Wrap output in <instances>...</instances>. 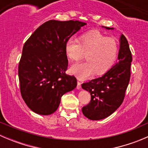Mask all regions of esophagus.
I'll return each mask as SVG.
<instances>
[{
  "label": "esophagus",
  "instance_id": "1",
  "mask_svg": "<svg viewBox=\"0 0 148 148\" xmlns=\"http://www.w3.org/2000/svg\"><path fill=\"white\" fill-rule=\"evenodd\" d=\"M77 89H78V90H79V89H81V83H80L79 82H77Z\"/></svg>",
  "mask_w": 148,
  "mask_h": 148
}]
</instances>
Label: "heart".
<instances>
[{"label": "heart", "instance_id": "obj_1", "mask_svg": "<svg viewBox=\"0 0 148 148\" xmlns=\"http://www.w3.org/2000/svg\"><path fill=\"white\" fill-rule=\"evenodd\" d=\"M79 41L70 38L65 43V53L71 61H78L86 53V62L73 64L72 74L84 80L96 73L102 75L115 63L118 54V44L112 38H107L98 31H91L80 36Z\"/></svg>", "mask_w": 148, "mask_h": 148}]
</instances>
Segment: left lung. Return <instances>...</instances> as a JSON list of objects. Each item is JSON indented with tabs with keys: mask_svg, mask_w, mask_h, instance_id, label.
<instances>
[{
	"mask_svg": "<svg viewBox=\"0 0 148 148\" xmlns=\"http://www.w3.org/2000/svg\"><path fill=\"white\" fill-rule=\"evenodd\" d=\"M102 27L114 30V28ZM119 41L118 62L102 77L82 85V88L91 95L90 103L82 108L84 115L91 120H100L109 117L123 102L130 78L132 57L125 36L122 34Z\"/></svg>",
	"mask_w": 148,
	"mask_h": 148,
	"instance_id": "8db88e82",
	"label": "left lung"
}]
</instances>
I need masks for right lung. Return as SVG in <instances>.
I'll return each mask as SVG.
<instances>
[{
	"mask_svg": "<svg viewBox=\"0 0 148 148\" xmlns=\"http://www.w3.org/2000/svg\"><path fill=\"white\" fill-rule=\"evenodd\" d=\"M85 25L79 21H49L25 43L18 78L22 97L34 112L53 114L62 97L77 86V79L65 74L68 66L65 43Z\"/></svg>",
	"mask_w": 148,
	"mask_h": 148,
	"instance_id": "1",
	"label": "right lung"
}]
</instances>
